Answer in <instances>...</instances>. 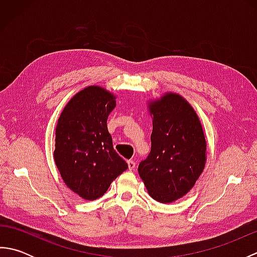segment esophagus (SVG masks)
I'll use <instances>...</instances> for the list:
<instances>
[{
  "label": "esophagus",
  "mask_w": 257,
  "mask_h": 257,
  "mask_svg": "<svg viewBox=\"0 0 257 257\" xmlns=\"http://www.w3.org/2000/svg\"><path fill=\"white\" fill-rule=\"evenodd\" d=\"M136 167V162L134 160H128V168L130 171H133Z\"/></svg>",
  "instance_id": "1"
}]
</instances>
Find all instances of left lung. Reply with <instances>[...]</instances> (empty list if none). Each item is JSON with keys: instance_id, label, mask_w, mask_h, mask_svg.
<instances>
[{"instance_id": "obj_1", "label": "left lung", "mask_w": 257, "mask_h": 257, "mask_svg": "<svg viewBox=\"0 0 257 257\" xmlns=\"http://www.w3.org/2000/svg\"><path fill=\"white\" fill-rule=\"evenodd\" d=\"M151 150L138 172L151 198L171 203L193 188L205 166L206 143L198 114L178 94L149 103Z\"/></svg>"}]
</instances>
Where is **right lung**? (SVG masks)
<instances>
[{
    "instance_id": "obj_1",
    "label": "right lung",
    "mask_w": 257,
    "mask_h": 257,
    "mask_svg": "<svg viewBox=\"0 0 257 257\" xmlns=\"http://www.w3.org/2000/svg\"><path fill=\"white\" fill-rule=\"evenodd\" d=\"M114 96L98 86L77 92L56 125L54 160L67 187L85 200H96L128 169L113 149L107 128Z\"/></svg>"
}]
</instances>
